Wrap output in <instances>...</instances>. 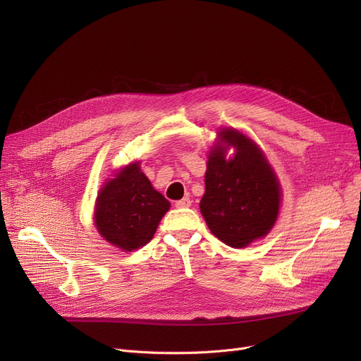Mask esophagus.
<instances>
[{"label": "esophagus", "mask_w": 361, "mask_h": 361, "mask_svg": "<svg viewBox=\"0 0 361 361\" xmlns=\"http://www.w3.org/2000/svg\"><path fill=\"white\" fill-rule=\"evenodd\" d=\"M190 204H192V200L188 197H184V199L176 202V207H178V209H183V207H188Z\"/></svg>", "instance_id": "obj_1"}]
</instances>
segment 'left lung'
Wrapping results in <instances>:
<instances>
[{"mask_svg": "<svg viewBox=\"0 0 361 361\" xmlns=\"http://www.w3.org/2000/svg\"><path fill=\"white\" fill-rule=\"evenodd\" d=\"M219 137L235 147L225 159L224 147L211 150L204 174L200 212L214 235L231 247H245L267 235L279 209V184L259 147L237 130H224Z\"/></svg>", "mask_w": 361, "mask_h": 361, "instance_id": "1", "label": "left lung"}]
</instances>
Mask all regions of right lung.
I'll use <instances>...</instances> for the list:
<instances>
[{"label":"right lung","instance_id":"add662e5","mask_svg":"<svg viewBox=\"0 0 361 361\" xmlns=\"http://www.w3.org/2000/svg\"><path fill=\"white\" fill-rule=\"evenodd\" d=\"M168 209L169 202L152 187L135 162L102 187L94 224L106 241L131 252L152 240Z\"/></svg>","mask_w":361,"mask_h":361}]
</instances>
